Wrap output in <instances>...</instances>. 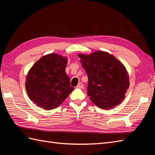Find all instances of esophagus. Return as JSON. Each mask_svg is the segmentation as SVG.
<instances>
[{"instance_id": "obj_1", "label": "esophagus", "mask_w": 155, "mask_h": 155, "mask_svg": "<svg viewBox=\"0 0 155 155\" xmlns=\"http://www.w3.org/2000/svg\"><path fill=\"white\" fill-rule=\"evenodd\" d=\"M83 87H84V85L81 82L79 83L78 85H77V88H83Z\"/></svg>"}]
</instances>
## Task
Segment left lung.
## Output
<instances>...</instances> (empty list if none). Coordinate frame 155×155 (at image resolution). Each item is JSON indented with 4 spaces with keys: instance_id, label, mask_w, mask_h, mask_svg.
Masks as SVG:
<instances>
[{
    "instance_id": "1",
    "label": "left lung",
    "mask_w": 155,
    "mask_h": 155,
    "mask_svg": "<svg viewBox=\"0 0 155 155\" xmlns=\"http://www.w3.org/2000/svg\"><path fill=\"white\" fill-rule=\"evenodd\" d=\"M78 56L88 76L90 100L102 109L120 104L129 87V78L124 64L114 56L102 51Z\"/></svg>"
}]
</instances>
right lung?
<instances>
[{"instance_id": "1", "label": "right lung", "mask_w": 155, "mask_h": 155, "mask_svg": "<svg viewBox=\"0 0 155 155\" xmlns=\"http://www.w3.org/2000/svg\"><path fill=\"white\" fill-rule=\"evenodd\" d=\"M67 58L56 54L42 57L26 76L25 86L30 100L45 110L59 107L74 91L65 68Z\"/></svg>"}]
</instances>
